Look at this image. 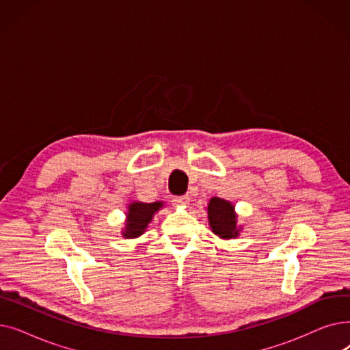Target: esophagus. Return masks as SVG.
<instances>
[{"label":"esophagus","instance_id":"1","mask_svg":"<svg viewBox=\"0 0 350 350\" xmlns=\"http://www.w3.org/2000/svg\"><path fill=\"white\" fill-rule=\"evenodd\" d=\"M173 204L177 207H187L190 204V197L189 196H181V197H174L173 198Z\"/></svg>","mask_w":350,"mask_h":350}]
</instances>
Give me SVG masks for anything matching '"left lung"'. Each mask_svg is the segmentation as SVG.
Wrapping results in <instances>:
<instances>
[{"label": "left lung", "instance_id": "8db88e82", "mask_svg": "<svg viewBox=\"0 0 350 350\" xmlns=\"http://www.w3.org/2000/svg\"><path fill=\"white\" fill-rule=\"evenodd\" d=\"M208 226L211 231L221 240H231L240 237L243 226H238V214L235 207L228 200L213 197L207 206Z\"/></svg>", "mask_w": 350, "mask_h": 350}]
</instances>
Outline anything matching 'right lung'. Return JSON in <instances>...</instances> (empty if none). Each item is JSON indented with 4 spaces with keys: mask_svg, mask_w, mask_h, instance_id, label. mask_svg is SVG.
Instances as JSON below:
<instances>
[{
    "mask_svg": "<svg viewBox=\"0 0 350 350\" xmlns=\"http://www.w3.org/2000/svg\"><path fill=\"white\" fill-rule=\"evenodd\" d=\"M164 207V201H154V203H143V201H132L127 204L124 227L122 228V237L127 240H133L143 235L152 223L154 214Z\"/></svg>",
    "mask_w": 350,
    "mask_h": 350,
    "instance_id": "right-lung-1",
    "label": "right lung"
}]
</instances>
